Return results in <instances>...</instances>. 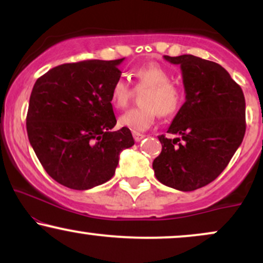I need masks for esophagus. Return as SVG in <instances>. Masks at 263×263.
<instances>
[{"instance_id": "esophagus-1", "label": "esophagus", "mask_w": 263, "mask_h": 263, "mask_svg": "<svg viewBox=\"0 0 263 263\" xmlns=\"http://www.w3.org/2000/svg\"><path fill=\"white\" fill-rule=\"evenodd\" d=\"M144 137H146V136H144V135H142V134H136V132H134V138H135L136 142H141L142 140H143Z\"/></svg>"}]
</instances>
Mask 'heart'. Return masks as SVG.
<instances>
[{"label": "heart", "mask_w": 263, "mask_h": 263, "mask_svg": "<svg viewBox=\"0 0 263 263\" xmlns=\"http://www.w3.org/2000/svg\"><path fill=\"white\" fill-rule=\"evenodd\" d=\"M136 86L146 87L141 96V107L131 108L121 115L119 125L140 134L156 121L157 115L170 117L179 111L183 92L171 81V74L159 64H147L134 70ZM131 98V89L125 80L117 79L111 86L110 102L115 108H123Z\"/></svg>", "instance_id": "heart-1"}]
</instances>
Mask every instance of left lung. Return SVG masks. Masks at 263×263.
Masks as SVG:
<instances>
[{
    "instance_id": "8db88e82",
    "label": "left lung",
    "mask_w": 263,
    "mask_h": 263,
    "mask_svg": "<svg viewBox=\"0 0 263 263\" xmlns=\"http://www.w3.org/2000/svg\"><path fill=\"white\" fill-rule=\"evenodd\" d=\"M164 59L180 65L185 102L167 131L179 137L159 136L162 152L152 165L162 184L192 192L216 179L240 147L245 96L218 63L190 54Z\"/></svg>"
}]
</instances>
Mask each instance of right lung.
Here are the masks:
<instances>
[{
  "label": "right lung",
  "instance_id": "right-lung-1",
  "mask_svg": "<svg viewBox=\"0 0 263 263\" xmlns=\"http://www.w3.org/2000/svg\"><path fill=\"white\" fill-rule=\"evenodd\" d=\"M122 59L84 60L50 69L35 81L27 112V134L39 162L55 182L86 190L107 182L120 152L135 144L116 125L111 86Z\"/></svg>",
  "mask_w": 263,
  "mask_h": 263
}]
</instances>
